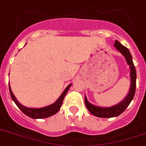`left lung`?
<instances>
[{
	"label": "left lung",
	"mask_w": 146,
	"mask_h": 146,
	"mask_svg": "<svg viewBox=\"0 0 146 146\" xmlns=\"http://www.w3.org/2000/svg\"><path fill=\"white\" fill-rule=\"evenodd\" d=\"M114 46L123 54L127 62V64L130 66V87L127 96L123 100L120 102L111 107H100L97 105H92L87 100L86 96H84V102L87 110L93 115L99 117H114L120 115L123 113L126 108H127L131 101L134 98L135 92V87H136V71L134 64L133 62L131 54L128 48L122 45L118 41L115 40Z\"/></svg>",
	"instance_id": "obj_1"
}]
</instances>
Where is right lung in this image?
Wrapping results in <instances>:
<instances>
[{
  "mask_svg": "<svg viewBox=\"0 0 146 146\" xmlns=\"http://www.w3.org/2000/svg\"><path fill=\"white\" fill-rule=\"evenodd\" d=\"M71 86H72V84H69V85L66 87L64 91L62 92L61 96L58 98V100L56 102H54V103L51 104V105H48V106L40 108H27V107H25L23 106V105H21V104L17 100L16 97L13 95V93L12 92V90L11 87H10V84L9 91L13 102L16 103V105H17L18 108H19L26 115L29 116V117H31V118L33 119H41L50 117V116L51 115H55V114L60 110L61 106H62V102H63L64 98L65 95H66V93H67L68 90L70 88Z\"/></svg>",
  "mask_w": 146,
  "mask_h": 146,
  "instance_id": "1",
  "label": "right lung"
}]
</instances>
